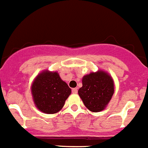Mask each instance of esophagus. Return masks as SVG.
Masks as SVG:
<instances>
[{"label": "esophagus", "mask_w": 148, "mask_h": 148, "mask_svg": "<svg viewBox=\"0 0 148 148\" xmlns=\"http://www.w3.org/2000/svg\"><path fill=\"white\" fill-rule=\"evenodd\" d=\"M72 92H73V93H74V94L77 93V92H78V89H77V88L72 89Z\"/></svg>", "instance_id": "34e87169"}]
</instances>
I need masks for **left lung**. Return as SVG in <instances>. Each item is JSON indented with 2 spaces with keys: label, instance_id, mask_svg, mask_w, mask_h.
Listing matches in <instances>:
<instances>
[{
  "label": "left lung",
  "instance_id": "8db88e82",
  "mask_svg": "<svg viewBox=\"0 0 148 148\" xmlns=\"http://www.w3.org/2000/svg\"><path fill=\"white\" fill-rule=\"evenodd\" d=\"M78 92L89 110L100 112L105 109L114 93V82L108 73L99 70L83 77Z\"/></svg>",
  "mask_w": 148,
  "mask_h": 148
}]
</instances>
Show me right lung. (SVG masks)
Instances as JSON below:
<instances>
[{"label":"right lung","mask_w":148,"mask_h":148,"mask_svg":"<svg viewBox=\"0 0 148 148\" xmlns=\"http://www.w3.org/2000/svg\"><path fill=\"white\" fill-rule=\"evenodd\" d=\"M31 92L38 109L44 113L53 114L62 109L71 94V89L57 72L44 70L33 81Z\"/></svg>","instance_id":"right-lung-1"}]
</instances>
